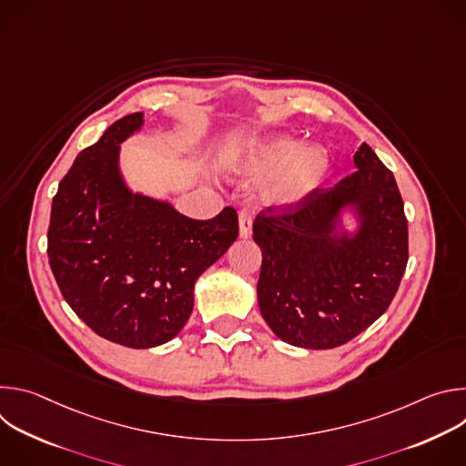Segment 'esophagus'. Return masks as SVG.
<instances>
[{
    "label": "esophagus",
    "mask_w": 466,
    "mask_h": 466,
    "mask_svg": "<svg viewBox=\"0 0 466 466\" xmlns=\"http://www.w3.org/2000/svg\"><path fill=\"white\" fill-rule=\"evenodd\" d=\"M238 223H239V238L248 239L252 236V219H250V216L247 212H239Z\"/></svg>",
    "instance_id": "obj_1"
}]
</instances>
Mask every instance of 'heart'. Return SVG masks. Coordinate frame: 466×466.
I'll return each instance as SVG.
<instances>
[{
    "label": "heart",
    "mask_w": 466,
    "mask_h": 466,
    "mask_svg": "<svg viewBox=\"0 0 466 466\" xmlns=\"http://www.w3.org/2000/svg\"><path fill=\"white\" fill-rule=\"evenodd\" d=\"M239 175L269 178L261 201L271 207H293L317 187L329 173V158L320 147H304L293 137H269L248 146L234 162Z\"/></svg>",
    "instance_id": "obj_1"
}]
</instances>
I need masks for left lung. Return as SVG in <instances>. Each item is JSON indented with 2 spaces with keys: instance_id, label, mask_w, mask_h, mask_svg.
<instances>
[{
  "instance_id": "obj_1",
  "label": "left lung",
  "mask_w": 466,
  "mask_h": 466,
  "mask_svg": "<svg viewBox=\"0 0 466 466\" xmlns=\"http://www.w3.org/2000/svg\"><path fill=\"white\" fill-rule=\"evenodd\" d=\"M356 171L304 201L254 219L258 304L282 341L311 350L354 339L394 299L408 265V219L394 175L361 144ZM357 228H344L342 214Z\"/></svg>"
}]
</instances>
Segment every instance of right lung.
Returning <instances> with one entry per match:
<instances>
[{"label":"right lung","instance_id":"right-lung-1","mask_svg":"<svg viewBox=\"0 0 466 466\" xmlns=\"http://www.w3.org/2000/svg\"><path fill=\"white\" fill-rule=\"evenodd\" d=\"M144 112L112 123L81 151L53 197L47 256L62 297L97 336L153 349L171 341L193 311V288L238 238L236 210L182 216L132 191L119 151Z\"/></svg>","mask_w":466,"mask_h":466}]
</instances>
